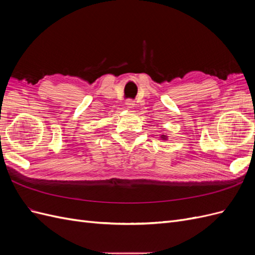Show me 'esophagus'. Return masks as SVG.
Returning <instances> with one entry per match:
<instances>
[{"label": "esophagus", "mask_w": 255, "mask_h": 255, "mask_svg": "<svg viewBox=\"0 0 255 255\" xmlns=\"http://www.w3.org/2000/svg\"><path fill=\"white\" fill-rule=\"evenodd\" d=\"M134 104H135V101H134L133 99H128L127 101H126V105H127L128 109H130V107H133Z\"/></svg>", "instance_id": "34e87169"}]
</instances>
